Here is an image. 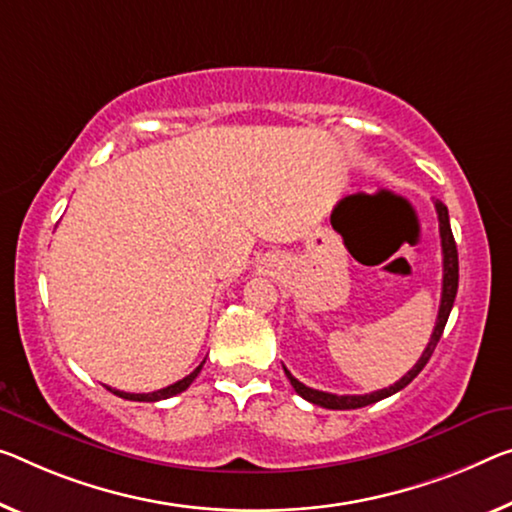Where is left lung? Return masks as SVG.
Here are the masks:
<instances>
[{
    "mask_svg": "<svg viewBox=\"0 0 512 512\" xmlns=\"http://www.w3.org/2000/svg\"><path fill=\"white\" fill-rule=\"evenodd\" d=\"M435 210H437V219H439V238H442V256H444L442 304H439L435 329H432L430 343L426 345V350H423L421 359L416 361L412 371H407V375L400 377L396 384H391V387H387V389L373 391V393H364V396H336V393L311 389V387H306V384L297 380V377L290 375L288 368L283 366V371H286L290 384H293V389L300 393L304 400H309V403H313V405L325 407V410H357V407L373 405V403H377V400L389 398V396H393V393H398L400 389H405L407 384H410L414 377L423 371V366L428 364L432 352H435V348H437L439 338H442V334H444L446 320H448V316H451V309H453V302H455V293H458V247H455L451 222H448V210H446L442 201H435Z\"/></svg>",
    "mask_w": 512,
    "mask_h": 512,
    "instance_id": "8db88e82",
    "label": "left lung"
}]
</instances>
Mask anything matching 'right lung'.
I'll return each mask as SVG.
<instances>
[{"mask_svg":"<svg viewBox=\"0 0 512 512\" xmlns=\"http://www.w3.org/2000/svg\"><path fill=\"white\" fill-rule=\"evenodd\" d=\"M203 364H206V359H203L201 364L196 366L190 375L183 377V380L169 384V387H164V389H157V391H153V393H128V391H119V389H112V387H107V389L112 391L114 396L125 398V400H139V403H157V400H164V398L176 396V393H183V391H185L187 387H190V384L196 380V375L201 373Z\"/></svg>","mask_w":512,"mask_h":512,"instance_id":"right-lung-1","label":"right lung"}]
</instances>
